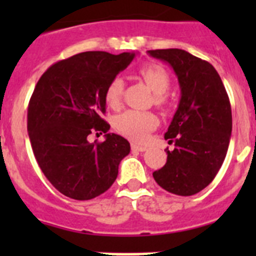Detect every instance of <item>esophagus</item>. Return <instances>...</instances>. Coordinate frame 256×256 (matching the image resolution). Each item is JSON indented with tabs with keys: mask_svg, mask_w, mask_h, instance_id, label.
<instances>
[{
	"mask_svg": "<svg viewBox=\"0 0 256 256\" xmlns=\"http://www.w3.org/2000/svg\"><path fill=\"white\" fill-rule=\"evenodd\" d=\"M130 148H132V151H140V152H142V151L146 150V148H144V146H140V144H130Z\"/></svg>",
	"mask_w": 256,
	"mask_h": 256,
	"instance_id": "1",
	"label": "esophagus"
}]
</instances>
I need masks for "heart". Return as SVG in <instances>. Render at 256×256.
<instances>
[{"mask_svg": "<svg viewBox=\"0 0 256 256\" xmlns=\"http://www.w3.org/2000/svg\"><path fill=\"white\" fill-rule=\"evenodd\" d=\"M142 78L148 87L156 94V101L164 102L162 94L170 87V78L166 70L160 65L150 64L140 70ZM123 79L115 76L110 80L105 90V101L108 106L118 108L122 102L123 94ZM158 126V118L151 112H138V110H126L116 115L114 119V126L118 132L126 138L136 142H144L148 138V133Z\"/></svg>", "mask_w": 256, "mask_h": 256, "instance_id": "b5f03b06", "label": "heart"}]
</instances>
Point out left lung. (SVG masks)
<instances>
[{"instance_id": "left-lung-1", "label": "left lung", "mask_w": 256, "mask_h": 256, "mask_svg": "<svg viewBox=\"0 0 256 256\" xmlns=\"http://www.w3.org/2000/svg\"><path fill=\"white\" fill-rule=\"evenodd\" d=\"M150 56L165 61L177 76L180 100L165 140L166 162L154 172L165 191L192 196L209 186L227 155L232 132V112L226 88L210 62L180 48L150 50Z\"/></svg>"}]
</instances>
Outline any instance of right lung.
<instances>
[{"mask_svg":"<svg viewBox=\"0 0 256 256\" xmlns=\"http://www.w3.org/2000/svg\"><path fill=\"white\" fill-rule=\"evenodd\" d=\"M87 51L51 65L38 80L28 106V133L36 160L51 184L74 200H91L112 187L130 142L108 133L105 90L134 58ZM92 132L106 141L88 142ZM97 134V133H96Z\"/></svg>","mask_w":256,"mask_h":256,"instance_id":"1","label":"right lung"}]
</instances>
